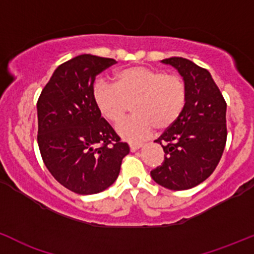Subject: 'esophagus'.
Listing matches in <instances>:
<instances>
[{
  "instance_id": "obj_1",
  "label": "esophagus",
  "mask_w": 254,
  "mask_h": 254,
  "mask_svg": "<svg viewBox=\"0 0 254 254\" xmlns=\"http://www.w3.org/2000/svg\"><path fill=\"white\" fill-rule=\"evenodd\" d=\"M141 147H143V143H130V149L131 151H137Z\"/></svg>"
}]
</instances>
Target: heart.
<instances>
[{"label": "heart", "instance_id": "obj_1", "mask_svg": "<svg viewBox=\"0 0 254 254\" xmlns=\"http://www.w3.org/2000/svg\"><path fill=\"white\" fill-rule=\"evenodd\" d=\"M114 85L98 82L93 100L103 118L117 123L134 102L135 116L118 123L116 131L123 140L138 142L152 134L154 127L165 130L176 122L186 101L184 80L161 69L129 66L117 71Z\"/></svg>", "mask_w": 254, "mask_h": 254}]
</instances>
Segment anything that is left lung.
Returning <instances> with one entry per match:
<instances>
[{"instance_id": "left-lung-1", "label": "left lung", "mask_w": 254, "mask_h": 254, "mask_svg": "<svg viewBox=\"0 0 254 254\" xmlns=\"http://www.w3.org/2000/svg\"><path fill=\"white\" fill-rule=\"evenodd\" d=\"M162 63L183 76L186 101L180 117L154 141L165 154L151 176L169 190H189L203 183L220 161L226 143V103L207 69L181 57Z\"/></svg>"}]
</instances>
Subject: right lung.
Wrapping results in <instances>:
<instances>
[{"label":"right lung","mask_w":254,"mask_h":254,"mask_svg":"<svg viewBox=\"0 0 254 254\" xmlns=\"http://www.w3.org/2000/svg\"><path fill=\"white\" fill-rule=\"evenodd\" d=\"M114 63L76 56L53 71L37 101V143L45 165L58 183L79 194L108 189L130 152L93 100L96 76Z\"/></svg>","instance_id":"obj_1"}]
</instances>
